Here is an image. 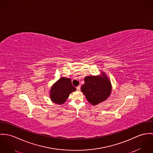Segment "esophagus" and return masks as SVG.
Here are the masks:
<instances>
[{"mask_svg": "<svg viewBox=\"0 0 153 153\" xmlns=\"http://www.w3.org/2000/svg\"><path fill=\"white\" fill-rule=\"evenodd\" d=\"M76 89H77V90L79 91V90H80V85H78V86L76 87Z\"/></svg>", "mask_w": 153, "mask_h": 153, "instance_id": "esophagus-1", "label": "esophagus"}]
</instances>
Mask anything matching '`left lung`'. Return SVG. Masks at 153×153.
Listing matches in <instances>:
<instances>
[{"mask_svg": "<svg viewBox=\"0 0 153 153\" xmlns=\"http://www.w3.org/2000/svg\"><path fill=\"white\" fill-rule=\"evenodd\" d=\"M100 76H87L85 84L82 85V91L87 101L92 105H97L105 100L111 93V83L105 74Z\"/></svg>", "mask_w": 153, "mask_h": 153, "instance_id": "1", "label": "left lung"}]
</instances>
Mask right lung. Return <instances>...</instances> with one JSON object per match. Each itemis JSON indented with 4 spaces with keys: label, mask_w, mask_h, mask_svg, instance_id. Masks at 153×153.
<instances>
[{
    "label": "right lung",
    "mask_w": 153,
    "mask_h": 153,
    "mask_svg": "<svg viewBox=\"0 0 153 153\" xmlns=\"http://www.w3.org/2000/svg\"><path fill=\"white\" fill-rule=\"evenodd\" d=\"M76 90V88L71 84L70 79L62 77L51 87V100L57 104H63L67 100L69 94Z\"/></svg>",
    "instance_id": "right-lung-1"
}]
</instances>
